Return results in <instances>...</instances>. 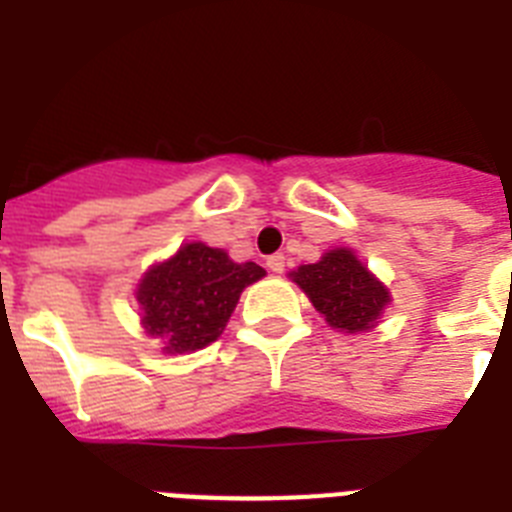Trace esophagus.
<instances>
[{
  "instance_id": "34e87169",
  "label": "esophagus",
  "mask_w": 512,
  "mask_h": 512,
  "mask_svg": "<svg viewBox=\"0 0 512 512\" xmlns=\"http://www.w3.org/2000/svg\"><path fill=\"white\" fill-rule=\"evenodd\" d=\"M266 266H269V272L282 274V269H285V256H282V253H274V256L266 259Z\"/></svg>"
}]
</instances>
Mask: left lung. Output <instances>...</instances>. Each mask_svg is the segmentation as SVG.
I'll use <instances>...</instances> for the list:
<instances>
[{"label": "left lung", "mask_w": 512, "mask_h": 512, "mask_svg": "<svg viewBox=\"0 0 512 512\" xmlns=\"http://www.w3.org/2000/svg\"><path fill=\"white\" fill-rule=\"evenodd\" d=\"M303 293L311 298L314 308L340 332H363L374 327L390 295L382 282L369 274V269L348 251L335 248L324 253L316 264L298 266L290 274Z\"/></svg>", "instance_id": "left-lung-1"}]
</instances>
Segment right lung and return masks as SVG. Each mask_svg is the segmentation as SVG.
<instances>
[{
  "label": "right lung",
  "instance_id": "right-lung-1",
  "mask_svg": "<svg viewBox=\"0 0 512 512\" xmlns=\"http://www.w3.org/2000/svg\"><path fill=\"white\" fill-rule=\"evenodd\" d=\"M253 261L235 264L225 251L185 243L138 285L143 327L167 340V353H190L217 340L235 311L243 287L264 277Z\"/></svg>",
  "mask_w": 512,
  "mask_h": 512
}]
</instances>
